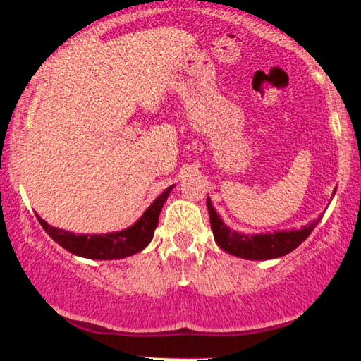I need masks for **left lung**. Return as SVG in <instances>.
<instances>
[{"label": "left lung", "mask_w": 361, "mask_h": 361, "mask_svg": "<svg viewBox=\"0 0 361 361\" xmlns=\"http://www.w3.org/2000/svg\"><path fill=\"white\" fill-rule=\"evenodd\" d=\"M208 204V213L211 221V229H213L214 241L223 251L233 254V256L251 259V261H264V259H276L281 256H286L299 247L310 233L319 224V219L312 221L302 229H292V231H277V233H267V234H249L236 233V231L229 229L221 218L216 213L213 204L208 198L206 201Z\"/></svg>", "instance_id": "8db88e82"}]
</instances>
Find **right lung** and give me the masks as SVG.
<instances>
[{
    "instance_id": "add662e5",
    "label": "right lung",
    "mask_w": 361,
    "mask_h": 361,
    "mask_svg": "<svg viewBox=\"0 0 361 361\" xmlns=\"http://www.w3.org/2000/svg\"><path fill=\"white\" fill-rule=\"evenodd\" d=\"M173 186L163 191L153 203L148 206L142 218L137 221L130 228L117 231V233L109 234H75L69 231L54 228L49 226L44 219L37 216L42 229L46 231L54 241L75 256L87 257V259H122L128 257L132 254L140 252L150 244L153 233L158 224V216L165 204V201L170 195Z\"/></svg>"
}]
</instances>
